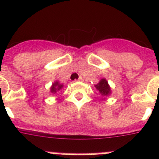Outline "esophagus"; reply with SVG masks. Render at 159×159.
<instances>
[{
    "mask_svg": "<svg viewBox=\"0 0 159 159\" xmlns=\"http://www.w3.org/2000/svg\"><path fill=\"white\" fill-rule=\"evenodd\" d=\"M76 81H82V78H81V77H79V78H78V80H76Z\"/></svg>",
    "mask_w": 159,
    "mask_h": 159,
    "instance_id": "obj_1",
    "label": "esophagus"
}]
</instances>
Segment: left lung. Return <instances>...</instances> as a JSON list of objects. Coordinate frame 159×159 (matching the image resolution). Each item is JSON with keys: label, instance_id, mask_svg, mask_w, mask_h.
Returning a JSON list of instances; mask_svg holds the SVG:
<instances>
[{"label": "left lung", "instance_id": "obj_1", "mask_svg": "<svg viewBox=\"0 0 159 159\" xmlns=\"http://www.w3.org/2000/svg\"><path fill=\"white\" fill-rule=\"evenodd\" d=\"M95 86L103 96H107L111 93V88L106 79H101L100 82L96 84Z\"/></svg>", "mask_w": 159, "mask_h": 159}]
</instances>
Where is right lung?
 <instances>
[{"mask_svg":"<svg viewBox=\"0 0 159 159\" xmlns=\"http://www.w3.org/2000/svg\"><path fill=\"white\" fill-rule=\"evenodd\" d=\"M63 84H59L58 81H56L55 83H53L52 86L51 87V92L52 93H57L58 91H59L60 89H62V88H63Z\"/></svg>","mask_w":159,"mask_h":159,"instance_id":"right-lung-1","label":"right lung"}]
</instances>
